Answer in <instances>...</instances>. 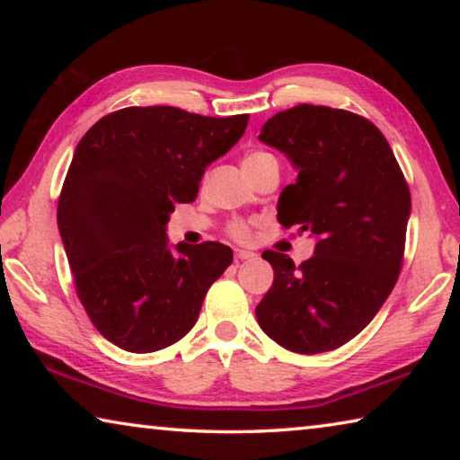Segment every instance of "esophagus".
<instances>
[{
	"instance_id": "esophagus-1",
	"label": "esophagus",
	"mask_w": 460,
	"mask_h": 460,
	"mask_svg": "<svg viewBox=\"0 0 460 460\" xmlns=\"http://www.w3.org/2000/svg\"><path fill=\"white\" fill-rule=\"evenodd\" d=\"M255 253L247 252V249H235V260H253Z\"/></svg>"
}]
</instances>
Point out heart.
I'll list each match as a JSON object with an SVG mask.
<instances>
[{"instance_id":"heart-1","label":"heart","mask_w":460,"mask_h":460,"mask_svg":"<svg viewBox=\"0 0 460 460\" xmlns=\"http://www.w3.org/2000/svg\"><path fill=\"white\" fill-rule=\"evenodd\" d=\"M270 154H266V152H252L247 155V158L243 160V164H252V162H258V160H263V158H268ZM231 235L235 237V239H247V235H249V229H247V225L245 223H233L231 225Z\"/></svg>"}]
</instances>
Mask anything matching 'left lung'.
<instances>
[{
  "instance_id": "1",
  "label": "left lung",
  "mask_w": 460,
  "mask_h": 460,
  "mask_svg": "<svg viewBox=\"0 0 460 460\" xmlns=\"http://www.w3.org/2000/svg\"><path fill=\"white\" fill-rule=\"evenodd\" d=\"M298 178L278 199V221L316 239L300 266L263 252L274 284L255 308L261 331L288 351H332L357 337L398 279L411 211L408 184L384 134L351 111L296 105L263 123Z\"/></svg>"
}]
</instances>
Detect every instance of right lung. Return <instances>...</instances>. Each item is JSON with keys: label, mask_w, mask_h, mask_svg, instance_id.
Here are the masks:
<instances>
[{"label": "right lung", "mask_w": 460, "mask_h": 460, "mask_svg": "<svg viewBox=\"0 0 460 460\" xmlns=\"http://www.w3.org/2000/svg\"><path fill=\"white\" fill-rule=\"evenodd\" d=\"M249 115L205 118L178 107H126L76 146L58 199V231L91 323L129 353H154L197 323L231 247L170 245L176 202H192L205 168L227 154Z\"/></svg>", "instance_id": "right-lung-1"}]
</instances>
